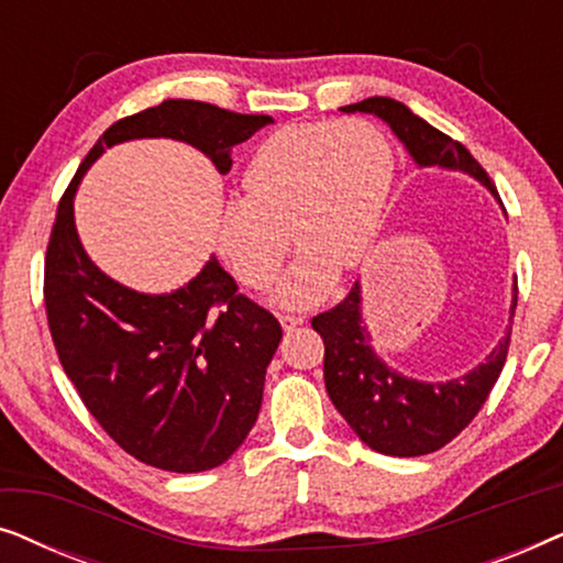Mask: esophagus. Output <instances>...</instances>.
Here are the masks:
<instances>
[{
  "instance_id": "obj_1",
  "label": "esophagus",
  "mask_w": 563,
  "mask_h": 563,
  "mask_svg": "<svg viewBox=\"0 0 563 563\" xmlns=\"http://www.w3.org/2000/svg\"><path fill=\"white\" fill-rule=\"evenodd\" d=\"M279 322H282V328L284 330H287V333H289V330H295V328H299V325H302V318H297V314H279Z\"/></svg>"
}]
</instances>
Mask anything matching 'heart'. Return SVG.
Here are the masks:
<instances>
[{"instance_id": "heart-1", "label": "heart", "mask_w": 563, "mask_h": 563, "mask_svg": "<svg viewBox=\"0 0 563 563\" xmlns=\"http://www.w3.org/2000/svg\"><path fill=\"white\" fill-rule=\"evenodd\" d=\"M391 184L395 151L368 120L276 130L245 166L243 197L220 210V256L245 287H272L289 253V227L302 253L276 299L314 305L338 268L351 272L368 256L387 218Z\"/></svg>"}]
</instances>
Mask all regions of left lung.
<instances>
[{
  "instance_id": "1",
  "label": "left lung",
  "mask_w": 563,
  "mask_h": 563,
  "mask_svg": "<svg viewBox=\"0 0 563 563\" xmlns=\"http://www.w3.org/2000/svg\"><path fill=\"white\" fill-rule=\"evenodd\" d=\"M341 110L376 114L395 130L420 166L466 172L497 197L489 174L464 145L428 125L397 99L368 97ZM515 307H518V287H515L510 314H515ZM312 328L325 343L322 376L335 410L368 449L384 456H426L451 443L487 402L510 349V333H507L487 361L461 379L435 384L407 379L391 372L368 345L372 335L361 325L358 282L341 305L312 318Z\"/></svg>"
}]
</instances>
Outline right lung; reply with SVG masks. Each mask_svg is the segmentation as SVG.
Wrapping results in <instances>:
<instances>
[{
  "label": "right lung",
  "instance_id": "right-lung-1",
  "mask_svg": "<svg viewBox=\"0 0 563 563\" xmlns=\"http://www.w3.org/2000/svg\"><path fill=\"white\" fill-rule=\"evenodd\" d=\"M268 122V114L166 99L107 128L58 202L43 276L58 361L104 433L164 472H207L233 456L258 418L282 325L214 258L172 295H141L110 279L76 235V187L104 148L135 137L189 143L228 174L233 145Z\"/></svg>",
  "mask_w": 563,
  "mask_h": 563
}]
</instances>
